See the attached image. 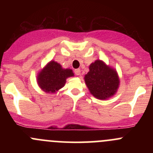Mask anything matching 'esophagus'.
I'll return each instance as SVG.
<instances>
[{
	"label": "esophagus",
	"mask_w": 153,
	"mask_h": 153,
	"mask_svg": "<svg viewBox=\"0 0 153 153\" xmlns=\"http://www.w3.org/2000/svg\"><path fill=\"white\" fill-rule=\"evenodd\" d=\"M74 72H75V74L76 75H81V69H75V71H74Z\"/></svg>",
	"instance_id": "esophagus-1"
}]
</instances>
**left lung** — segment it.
<instances>
[{"label":"left lung","mask_w":153,"mask_h":153,"mask_svg":"<svg viewBox=\"0 0 153 153\" xmlns=\"http://www.w3.org/2000/svg\"><path fill=\"white\" fill-rule=\"evenodd\" d=\"M84 79L91 94L98 99L105 100L112 96L119 86L116 71L107 67L100 60L89 66V72Z\"/></svg>","instance_id":"obj_1"}]
</instances>
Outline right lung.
Segmentation results:
<instances>
[{"label":"right lung","instance_id":"obj_1","mask_svg":"<svg viewBox=\"0 0 153 153\" xmlns=\"http://www.w3.org/2000/svg\"><path fill=\"white\" fill-rule=\"evenodd\" d=\"M73 75L72 69H63L59 64L51 61L39 72L38 83L46 92L53 93L65 85L67 78Z\"/></svg>","mask_w":153,"mask_h":153}]
</instances>
